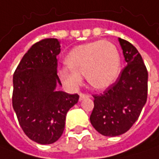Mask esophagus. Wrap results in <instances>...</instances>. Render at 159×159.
<instances>
[{
  "label": "esophagus",
  "instance_id": "esophagus-1",
  "mask_svg": "<svg viewBox=\"0 0 159 159\" xmlns=\"http://www.w3.org/2000/svg\"><path fill=\"white\" fill-rule=\"evenodd\" d=\"M89 98V96L88 95H86V94H80V96H79V100L80 101H82V100H84V98Z\"/></svg>",
  "mask_w": 159,
  "mask_h": 159
}]
</instances>
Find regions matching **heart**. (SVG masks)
<instances>
[{
    "label": "heart",
    "mask_w": 159,
    "mask_h": 159,
    "mask_svg": "<svg viewBox=\"0 0 159 159\" xmlns=\"http://www.w3.org/2000/svg\"><path fill=\"white\" fill-rule=\"evenodd\" d=\"M68 67L59 70V76L70 89L83 83V75L92 87L105 90L112 86L120 73V55L112 43L90 42L73 48L66 58Z\"/></svg>",
    "instance_id": "heart-1"
}]
</instances>
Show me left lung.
Listing matches in <instances>:
<instances>
[{"label":"left lung","instance_id":"left-lung-1","mask_svg":"<svg viewBox=\"0 0 159 159\" xmlns=\"http://www.w3.org/2000/svg\"><path fill=\"white\" fill-rule=\"evenodd\" d=\"M127 66L117 81L100 95H94L90 123L99 134L118 136L137 120L147 101L148 71L137 49L119 38Z\"/></svg>","mask_w":159,"mask_h":159}]
</instances>
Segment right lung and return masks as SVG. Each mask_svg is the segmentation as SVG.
<instances>
[{
	"label": "right lung",
	"instance_id": "obj_1",
	"mask_svg": "<svg viewBox=\"0 0 159 159\" xmlns=\"http://www.w3.org/2000/svg\"><path fill=\"white\" fill-rule=\"evenodd\" d=\"M57 39L34 44L22 58L13 75L12 104L20 126L30 140L51 144L63 133L67 112L78 102L77 94L58 90Z\"/></svg>",
	"mask_w": 159,
	"mask_h": 159
}]
</instances>
